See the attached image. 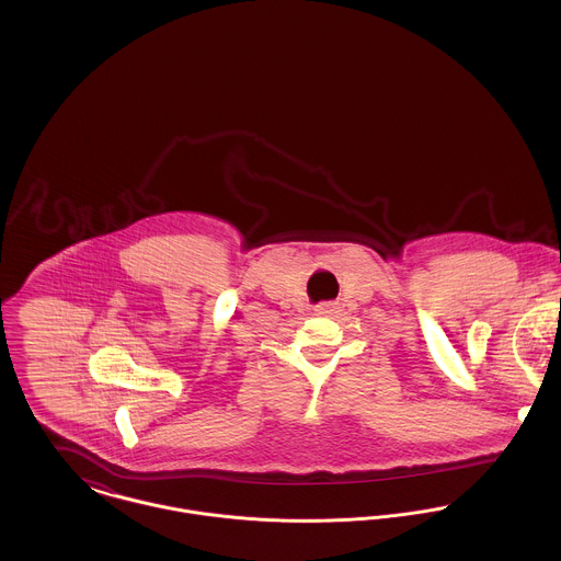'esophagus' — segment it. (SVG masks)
Returning a JSON list of instances; mask_svg holds the SVG:
<instances>
[{
    "mask_svg": "<svg viewBox=\"0 0 561 561\" xmlns=\"http://www.w3.org/2000/svg\"><path fill=\"white\" fill-rule=\"evenodd\" d=\"M332 309H334V305L325 302V305H320V307H316V313H330Z\"/></svg>",
    "mask_w": 561,
    "mask_h": 561,
    "instance_id": "esophagus-1",
    "label": "esophagus"
}]
</instances>
